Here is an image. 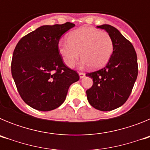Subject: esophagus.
Wrapping results in <instances>:
<instances>
[{"label": "esophagus", "instance_id": "34e87169", "mask_svg": "<svg viewBox=\"0 0 150 150\" xmlns=\"http://www.w3.org/2000/svg\"><path fill=\"white\" fill-rule=\"evenodd\" d=\"M79 77L81 78V79L85 76V74L83 72H79Z\"/></svg>", "mask_w": 150, "mask_h": 150}]
</instances>
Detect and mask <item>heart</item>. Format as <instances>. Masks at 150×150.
I'll return each instance as SVG.
<instances>
[{
	"instance_id": "b5f03b06",
	"label": "heart",
	"mask_w": 150,
	"mask_h": 150,
	"mask_svg": "<svg viewBox=\"0 0 150 150\" xmlns=\"http://www.w3.org/2000/svg\"><path fill=\"white\" fill-rule=\"evenodd\" d=\"M114 48L112 37L108 33L90 27L74 30L68 40L59 42V49L66 65L71 67L80 56L82 64L91 68L103 67L111 58Z\"/></svg>"
}]
</instances>
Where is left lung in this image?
I'll return each instance as SVG.
<instances>
[{
	"label": "left lung",
	"instance_id": "1",
	"mask_svg": "<svg viewBox=\"0 0 150 150\" xmlns=\"http://www.w3.org/2000/svg\"><path fill=\"white\" fill-rule=\"evenodd\" d=\"M112 37L114 48L107 65L86 75L93 80L86 91L87 99L94 108L110 111L121 107L132 93L138 74L137 54L132 43L110 25L98 26Z\"/></svg>",
	"mask_w": 150,
	"mask_h": 150
}]
</instances>
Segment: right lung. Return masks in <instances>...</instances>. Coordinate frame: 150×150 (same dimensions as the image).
Listing matches in <instances>:
<instances>
[{
	"label": "right lung",
	"mask_w": 150,
	"mask_h": 150,
	"mask_svg": "<svg viewBox=\"0 0 150 150\" xmlns=\"http://www.w3.org/2000/svg\"><path fill=\"white\" fill-rule=\"evenodd\" d=\"M74 26L71 22L41 26L16 46L12 76L22 99L34 109H56L65 100L70 86L79 79L76 71L63 63L59 49L61 37Z\"/></svg>",
	"instance_id": "add662e5"
}]
</instances>
